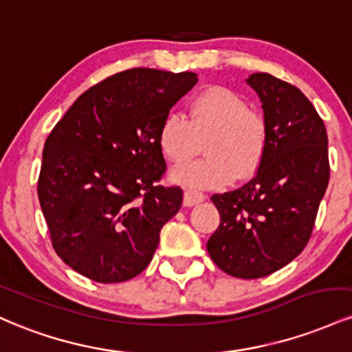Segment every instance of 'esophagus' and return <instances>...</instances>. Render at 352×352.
<instances>
[{
	"instance_id": "esophagus-1",
	"label": "esophagus",
	"mask_w": 352,
	"mask_h": 352,
	"mask_svg": "<svg viewBox=\"0 0 352 352\" xmlns=\"http://www.w3.org/2000/svg\"><path fill=\"white\" fill-rule=\"evenodd\" d=\"M204 199H206V196H204L203 192L192 191V189H186V191H184L183 204L189 208V206H195V204H197V203H203Z\"/></svg>"
}]
</instances>
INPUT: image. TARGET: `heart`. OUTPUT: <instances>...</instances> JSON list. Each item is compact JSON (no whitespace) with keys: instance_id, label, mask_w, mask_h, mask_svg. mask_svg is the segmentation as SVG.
<instances>
[{"instance_id":"1","label":"heart","mask_w":352,"mask_h":352,"mask_svg":"<svg viewBox=\"0 0 352 352\" xmlns=\"http://www.w3.org/2000/svg\"><path fill=\"white\" fill-rule=\"evenodd\" d=\"M206 141L208 157L173 169L171 177L183 186L214 189L234 177L256 173L266 149V123L248 102L224 86H209L189 102V120L171 111L161 121L157 141L171 163H184Z\"/></svg>"}]
</instances>
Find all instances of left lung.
Listing matches in <instances>:
<instances>
[{"instance_id": "obj_1", "label": "left lung", "mask_w": 352, "mask_h": 352, "mask_svg": "<svg viewBox=\"0 0 352 352\" xmlns=\"http://www.w3.org/2000/svg\"><path fill=\"white\" fill-rule=\"evenodd\" d=\"M246 82L263 102L266 149L250 183L211 197L221 223L208 252L228 274L256 279L306 248L329 183V157L326 126L301 91L267 73Z\"/></svg>"}]
</instances>
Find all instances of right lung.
Returning <instances> with one entry per match:
<instances>
[{
	"mask_svg": "<svg viewBox=\"0 0 352 352\" xmlns=\"http://www.w3.org/2000/svg\"><path fill=\"white\" fill-rule=\"evenodd\" d=\"M196 82L189 71H123L85 91L50 133L38 197L54 251L76 272L123 283L151 263L183 203L179 186L157 184V133Z\"/></svg>",
	"mask_w": 352,
	"mask_h": 352,
	"instance_id": "obj_1",
	"label": "right lung"
}]
</instances>
